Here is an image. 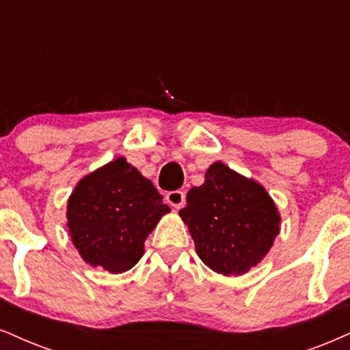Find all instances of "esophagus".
Returning a JSON list of instances; mask_svg holds the SVG:
<instances>
[{
	"label": "esophagus",
	"mask_w": 350,
	"mask_h": 350,
	"mask_svg": "<svg viewBox=\"0 0 350 350\" xmlns=\"http://www.w3.org/2000/svg\"><path fill=\"white\" fill-rule=\"evenodd\" d=\"M165 200L168 204L174 206L175 209H180V208H183V204H185V193L180 191V189H176V191H170V193H167Z\"/></svg>",
	"instance_id": "34e87169"
}]
</instances>
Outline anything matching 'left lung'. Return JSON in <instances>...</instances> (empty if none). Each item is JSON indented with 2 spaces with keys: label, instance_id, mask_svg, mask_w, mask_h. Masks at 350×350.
<instances>
[{
  "label": "left lung",
  "instance_id": "left-lung-1",
  "mask_svg": "<svg viewBox=\"0 0 350 350\" xmlns=\"http://www.w3.org/2000/svg\"><path fill=\"white\" fill-rule=\"evenodd\" d=\"M180 217L198 256L215 273L240 275L256 266L279 234L280 215L262 185L214 162L187 195Z\"/></svg>",
  "mask_w": 350,
  "mask_h": 350
}]
</instances>
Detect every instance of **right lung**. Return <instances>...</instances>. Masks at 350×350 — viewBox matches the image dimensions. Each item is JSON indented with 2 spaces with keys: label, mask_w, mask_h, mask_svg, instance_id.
Instances as JSON below:
<instances>
[{
  "label": "right lung",
  "mask_w": 350,
  "mask_h": 350,
  "mask_svg": "<svg viewBox=\"0 0 350 350\" xmlns=\"http://www.w3.org/2000/svg\"><path fill=\"white\" fill-rule=\"evenodd\" d=\"M167 213L152 182L118 157L79 180L66 217L83 260L118 274L141 260L146 239Z\"/></svg>",
  "instance_id": "add662e5"
}]
</instances>
